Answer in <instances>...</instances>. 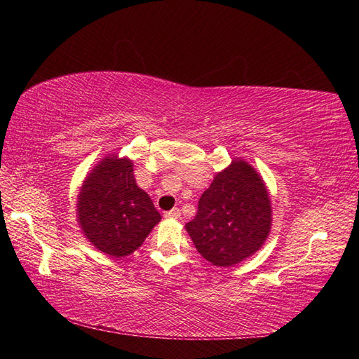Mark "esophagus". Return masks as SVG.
<instances>
[{
  "label": "esophagus",
  "instance_id": "esophagus-1",
  "mask_svg": "<svg viewBox=\"0 0 359 359\" xmlns=\"http://www.w3.org/2000/svg\"><path fill=\"white\" fill-rule=\"evenodd\" d=\"M180 217V210L179 209H171L165 212V218H179Z\"/></svg>",
  "mask_w": 359,
  "mask_h": 359
}]
</instances>
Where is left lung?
<instances>
[{
	"label": "left lung",
	"mask_w": 359,
	"mask_h": 359,
	"mask_svg": "<svg viewBox=\"0 0 359 359\" xmlns=\"http://www.w3.org/2000/svg\"><path fill=\"white\" fill-rule=\"evenodd\" d=\"M271 226V198L263 177L247 161L234 158L215 174L185 229L204 259L231 267L263 247Z\"/></svg>",
	"instance_id": "obj_1"
}]
</instances>
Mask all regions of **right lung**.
I'll list each match as a JSON object with an SVG mask.
<instances>
[{
	"label": "right lung",
	"mask_w": 359,
	"mask_h": 359,
	"mask_svg": "<svg viewBox=\"0 0 359 359\" xmlns=\"http://www.w3.org/2000/svg\"><path fill=\"white\" fill-rule=\"evenodd\" d=\"M130 158L107 155L85 177L77 196V223L96 250L125 258L161 220L135 179Z\"/></svg>",
	"instance_id": "add662e5"
}]
</instances>
